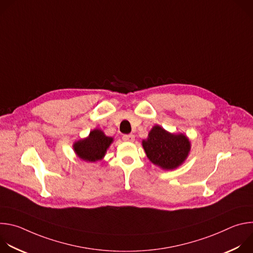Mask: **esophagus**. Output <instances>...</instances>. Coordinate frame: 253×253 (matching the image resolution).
Here are the masks:
<instances>
[{
    "mask_svg": "<svg viewBox=\"0 0 253 253\" xmlns=\"http://www.w3.org/2000/svg\"><path fill=\"white\" fill-rule=\"evenodd\" d=\"M122 139L126 142H133L135 140V136L133 134H126V135H123Z\"/></svg>",
    "mask_w": 253,
    "mask_h": 253,
    "instance_id": "34e87169",
    "label": "esophagus"
}]
</instances>
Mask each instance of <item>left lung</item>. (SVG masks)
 <instances>
[{"label": "left lung", "mask_w": 253, "mask_h": 253, "mask_svg": "<svg viewBox=\"0 0 253 253\" xmlns=\"http://www.w3.org/2000/svg\"><path fill=\"white\" fill-rule=\"evenodd\" d=\"M147 158L163 170H174L187 159L191 143L183 133H170L159 125H155L142 141Z\"/></svg>", "instance_id": "8db88e82"}]
</instances>
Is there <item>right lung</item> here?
I'll return each instance as SVG.
<instances>
[{"instance_id": "add662e5", "label": "right lung", "mask_w": 253, "mask_h": 253, "mask_svg": "<svg viewBox=\"0 0 253 253\" xmlns=\"http://www.w3.org/2000/svg\"><path fill=\"white\" fill-rule=\"evenodd\" d=\"M113 141V137L106 136L101 129L96 128L90 131L86 138L76 141L73 144V149L81 160L96 162L104 158Z\"/></svg>"}]
</instances>
